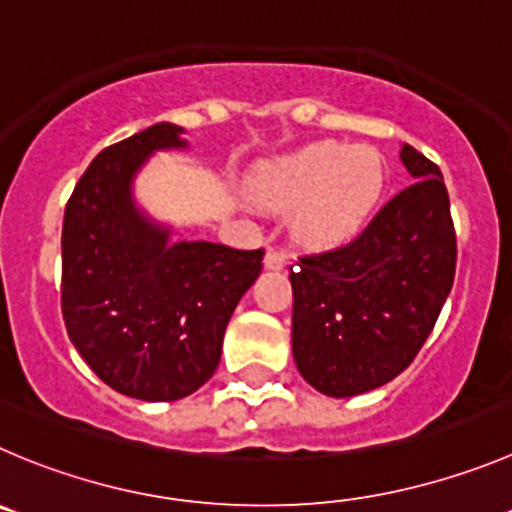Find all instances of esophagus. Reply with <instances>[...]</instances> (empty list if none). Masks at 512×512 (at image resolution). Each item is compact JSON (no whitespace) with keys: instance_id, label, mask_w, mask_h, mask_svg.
<instances>
[{"instance_id":"34e87169","label":"esophagus","mask_w":512,"mask_h":512,"mask_svg":"<svg viewBox=\"0 0 512 512\" xmlns=\"http://www.w3.org/2000/svg\"><path fill=\"white\" fill-rule=\"evenodd\" d=\"M264 266H266V269H276V271L284 269L286 256L279 251V248H269V251H266V256H264Z\"/></svg>"}]
</instances>
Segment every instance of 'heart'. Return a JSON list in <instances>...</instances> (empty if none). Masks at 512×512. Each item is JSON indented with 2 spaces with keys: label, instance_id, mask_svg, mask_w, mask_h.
<instances>
[{
  "label": "heart",
  "instance_id": "b5f03b06",
  "mask_svg": "<svg viewBox=\"0 0 512 512\" xmlns=\"http://www.w3.org/2000/svg\"><path fill=\"white\" fill-rule=\"evenodd\" d=\"M384 188L382 158L372 148L309 145L256 175V196L294 213V233L311 248L337 246L367 223Z\"/></svg>",
  "mask_w": 512,
  "mask_h": 512
}]
</instances>
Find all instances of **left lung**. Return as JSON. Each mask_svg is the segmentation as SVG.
<instances>
[{"label": "left lung", "instance_id": "8db88e82", "mask_svg": "<svg viewBox=\"0 0 512 512\" xmlns=\"http://www.w3.org/2000/svg\"><path fill=\"white\" fill-rule=\"evenodd\" d=\"M415 178L354 241L291 266V347L301 377L354 397L405 372L430 337L455 281L457 238L440 168L402 145Z\"/></svg>", "mask_w": 512, "mask_h": 512}]
</instances>
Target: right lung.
<instances>
[{
  "label": "right lung",
  "instance_id": "1",
  "mask_svg": "<svg viewBox=\"0 0 512 512\" xmlns=\"http://www.w3.org/2000/svg\"><path fill=\"white\" fill-rule=\"evenodd\" d=\"M180 133L158 123L102 150L62 223L67 334L107 387L143 402L183 399L213 377L228 319L264 259V248L170 243L168 228L135 208V173L155 150L186 148Z\"/></svg>",
  "mask_w": 512,
  "mask_h": 512
}]
</instances>
